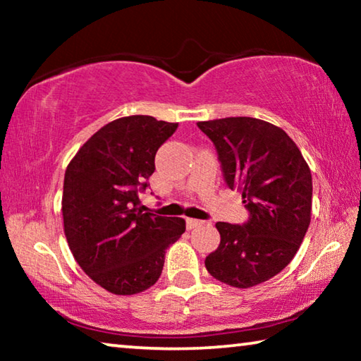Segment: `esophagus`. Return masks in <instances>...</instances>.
I'll return each mask as SVG.
<instances>
[{
    "label": "esophagus",
    "mask_w": 361,
    "mask_h": 361,
    "mask_svg": "<svg viewBox=\"0 0 361 361\" xmlns=\"http://www.w3.org/2000/svg\"><path fill=\"white\" fill-rule=\"evenodd\" d=\"M202 223H204V221H200V219L188 218V219H186V228H188V229H194V228H197V226H200Z\"/></svg>",
    "instance_id": "34e87169"
}]
</instances>
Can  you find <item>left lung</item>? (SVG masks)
Listing matches in <instances>:
<instances>
[{"label": "left lung", "instance_id": "obj_1", "mask_svg": "<svg viewBox=\"0 0 361 361\" xmlns=\"http://www.w3.org/2000/svg\"><path fill=\"white\" fill-rule=\"evenodd\" d=\"M215 145L224 183L239 189L248 219L216 223L221 242L205 259L212 277L237 288L266 282L290 264L310 224L312 175L296 143L256 118L197 122Z\"/></svg>", "mask_w": 361, "mask_h": 361}]
</instances>
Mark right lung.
I'll use <instances>...</instances> for the list:
<instances>
[{
  "label": "right lung",
  "instance_id": "obj_1",
  "mask_svg": "<svg viewBox=\"0 0 361 361\" xmlns=\"http://www.w3.org/2000/svg\"><path fill=\"white\" fill-rule=\"evenodd\" d=\"M176 122L127 116L94 133L68 164L63 181L65 235L82 271L114 295H135L162 274L166 250L186 229L183 218L143 212L157 149Z\"/></svg>",
  "mask_w": 361,
  "mask_h": 361
}]
</instances>
